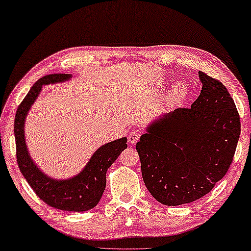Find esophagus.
<instances>
[{
	"mask_svg": "<svg viewBox=\"0 0 251 251\" xmlns=\"http://www.w3.org/2000/svg\"><path fill=\"white\" fill-rule=\"evenodd\" d=\"M139 137H140V132L138 131V130H135V131H132L129 135V143L133 145V144H136L137 142H138Z\"/></svg>",
	"mask_w": 251,
	"mask_h": 251,
	"instance_id": "esophagus-1",
	"label": "esophagus"
}]
</instances>
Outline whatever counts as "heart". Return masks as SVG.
<instances>
[{
  "label": "heart",
  "instance_id": "obj_1",
  "mask_svg": "<svg viewBox=\"0 0 251 251\" xmlns=\"http://www.w3.org/2000/svg\"><path fill=\"white\" fill-rule=\"evenodd\" d=\"M187 95V85L184 82H178L175 84L173 90L168 95V101L170 104H178V102L183 101Z\"/></svg>",
  "mask_w": 251,
  "mask_h": 251
}]
</instances>
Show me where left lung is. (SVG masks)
<instances>
[{
  "mask_svg": "<svg viewBox=\"0 0 251 251\" xmlns=\"http://www.w3.org/2000/svg\"><path fill=\"white\" fill-rule=\"evenodd\" d=\"M202 90L191 108L161 115L136 144L144 183L166 205L197 201L227 173L241 125L222 82L199 72Z\"/></svg>",
  "mask_w": 251,
  "mask_h": 251,
  "instance_id": "8db88e82",
  "label": "left lung"
}]
</instances>
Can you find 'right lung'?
<instances>
[{"label": "right lung", "instance_id": "obj_1", "mask_svg": "<svg viewBox=\"0 0 251 251\" xmlns=\"http://www.w3.org/2000/svg\"><path fill=\"white\" fill-rule=\"evenodd\" d=\"M71 77V74H50L41 77L18 106L15 119L17 162L27 183L50 207L66 211H87L96 207L101 199L106 187V171L128 147L126 137L99 147L81 173L66 179H56L44 174L30 157L25 139L26 116L43 85L60 83Z\"/></svg>", "mask_w": 251, "mask_h": 251}]
</instances>
